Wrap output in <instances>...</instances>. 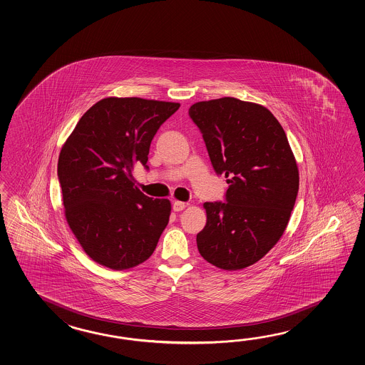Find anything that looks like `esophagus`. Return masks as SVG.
Returning <instances> with one entry per match:
<instances>
[{"label":"esophagus","mask_w":365,"mask_h":365,"mask_svg":"<svg viewBox=\"0 0 365 365\" xmlns=\"http://www.w3.org/2000/svg\"><path fill=\"white\" fill-rule=\"evenodd\" d=\"M185 202L175 201L173 202V205H172V209H173V211H176V212L182 211V210L185 209Z\"/></svg>","instance_id":"obj_1"}]
</instances>
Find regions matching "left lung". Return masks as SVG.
<instances>
[{
    "label": "left lung",
    "instance_id": "left-lung-1",
    "mask_svg": "<svg viewBox=\"0 0 365 365\" xmlns=\"http://www.w3.org/2000/svg\"><path fill=\"white\" fill-rule=\"evenodd\" d=\"M189 116L230 184L225 202L203 203L207 222L197 247L210 264L240 270L259 261L287 227L299 192L295 156L279 121L256 103L198 101Z\"/></svg>",
    "mask_w": 365,
    "mask_h": 365
}]
</instances>
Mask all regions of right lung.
<instances>
[{
  "instance_id": "1",
  "label": "right lung",
  "mask_w": 365,
  "mask_h": 365,
  "mask_svg": "<svg viewBox=\"0 0 365 365\" xmlns=\"http://www.w3.org/2000/svg\"><path fill=\"white\" fill-rule=\"evenodd\" d=\"M179 103L106 98L93 104L62 146L57 175L65 217L87 256L112 270L142 264L168 225L171 202L134 186L148 170L151 140Z\"/></svg>"
}]
</instances>
